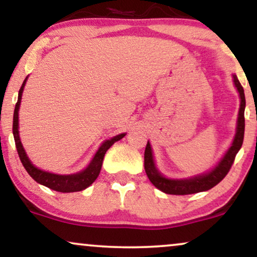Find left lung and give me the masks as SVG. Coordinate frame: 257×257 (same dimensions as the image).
Segmentation results:
<instances>
[{"label":"left lung","mask_w":257,"mask_h":257,"mask_svg":"<svg viewBox=\"0 0 257 257\" xmlns=\"http://www.w3.org/2000/svg\"><path fill=\"white\" fill-rule=\"evenodd\" d=\"M232 80L239 96V109L236 122V133L230 147L226 149V152L224 153L220 160L210 171L188 178H168L159 171L157 164H155L152 146L149 144V141L147 142L145 151V171L148 179L158 190L167 194H175V196L204 192V191H207L216 186L228 174L230 167H231L232 162L235 160L236 154L242 147L243 138H244V90H243L241 83L238 82L235 73L232 74Z\"/></svg>","instance_id":"left-lung-1"}]
</instances>
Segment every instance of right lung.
I'll list each match as a JSON object with an SVG mask.
<instances>
[{
  "mask_svg": "<svg viewBox=\"0 0 257 257\" xmlns=\"http://www.w3.org/2000/svg\"><path fill=\"white\" fill-rule=\"evenodd\" d=\"M27 79L28 77H26V79L21 85V89L19 91L18 103H16L15 105L14 117H13V135H14L16 149H18L19 157H20V160L22 162V165H24L25 170L27 171V173L31 175L37 183L44 185V186L51 188V190L58 191V192L70 193L85 190V188L89 187L99 175L100 168H102L103 164V159H104L106 151H108L116 141L124 138L125 133H122V134H118L113 136L111 139L103 141L98 149H97L95 155H93V158L91 159L89 165H87L84 170L77 172V173L57 174L52 173V172L40 170V168L35 166L33 162L31 161V159L28 158L27 153H26L24 148V145H22L21 142L20 132H19V110H20L22 92H24Z\"/></svg>",
  "mask_w": 257,
  "mask_h": 257,
  "instance_id": "1",
  "label": "right lung"
}]
</instances>
